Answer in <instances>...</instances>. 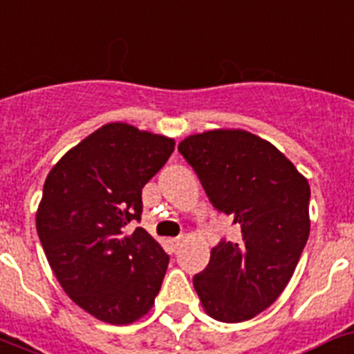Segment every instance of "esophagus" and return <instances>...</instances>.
Segmentation results:
<instances>
[{
  "label": "esophagus",
  "mask_w": 354,
  "mask_h": 354,
  "mask_svg": "<svg viewBox=\"0 0 354 354\" xmlns=\"http://www.w3.org/2000/svg\"><path fill=\"white\" fill-rule=\"evenodd\" d=\"M182 241H183V237H171V239H169V246H171L172 250H176L178 246L182 245Z\"/></svg>",
  "instance_id": "obj_1"
}]
</instances>
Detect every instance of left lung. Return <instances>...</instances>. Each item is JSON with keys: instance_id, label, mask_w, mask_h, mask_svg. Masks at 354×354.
Instances as JSON below:
<instances>
[{"instance_id": "left-lung-1", "label": "left lung", "mask_w": 354, "mask_h": 354, "mask_svg": "<svg viewBox=\"0 0 354 354\" xmlns=\"http://www.w3.org/2000/svg\"><path fill=\"white\" fill-rule=\"evenodd\" d=\"M219 212L241 228L221 241L194 277L196 293L219 322L254 319L290 283L310 236V183L268 140L245 129H212L178 145Z\"/></svg>"}]
</instances>
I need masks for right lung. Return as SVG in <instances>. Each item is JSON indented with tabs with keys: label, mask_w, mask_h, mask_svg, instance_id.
<instances>
[{
	"label": "right lung",
	"mask_w": 354,
	"mask_h": 354,
	"mask_svg": "<svg viewBox=\"0 0 354 354\" xmlns=\"http://www.w3.org/2000/svg\"><path fill=\"white\" fill-rule=\"evenodd\" d=\"M174 138L109 122L52 167L35 227L53 275L102 322H136L154 304L169 255L140 221L142 189L165 165Z\"/></svg>",
	"instance_id": "add662e5"
}]
</instances>
